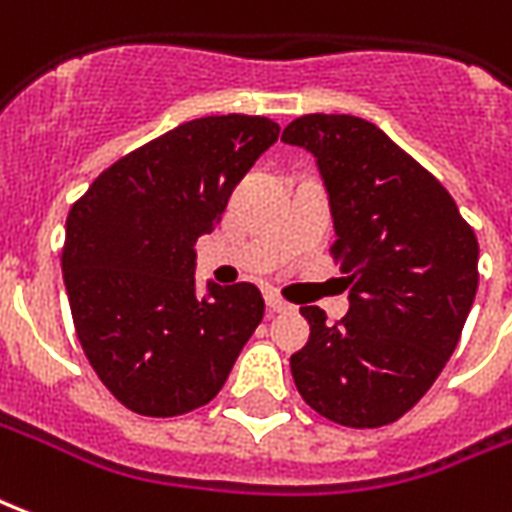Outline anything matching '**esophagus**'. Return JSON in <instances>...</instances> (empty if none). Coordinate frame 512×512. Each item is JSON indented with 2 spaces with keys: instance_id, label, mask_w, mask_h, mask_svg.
Returning a JSON list of instances; mask_svg holds the SVG:
<instances>
[{
  "instance_id": "esophagus-1",
  "label": "esophagus",
  "mask_w": 512,
  "mask_h": 512,
  "mask_svg": "<svg viewBox=\"0 0 512 512\" xmlns=\"http://www.w3.org/2000/svg\"><path fill=\"white\" fill-rule=\"evenodd\" d=\"M266 306H268V312H274V314L287 312V309H290V304H287V301H282V298H279L276 293L266 295Z\"/></svg>"
}]
</instances>
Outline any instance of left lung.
Here are the masks:
<instances>
[{
  "label": "left lung",
  "instance_id": "left-lung-1",
  "mask_svg": "<svg viewBox=\"0 0 512 512\" xmlns=\"http://www.w3.org/2000/svg\"><path fill=\"white\" fill-rule=\"evenodd\" d=\"M282 140L317 160L350 287L339 323L301 306L312 333L290 358L295 388L323 418L377 429L412 410L456 350L478 293V238L448 189L372 121L309 113Z\"/></svg>",
  "mask_w": 512,
  "mask_h": 512
}]
</instances>
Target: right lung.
Masks as SVG:
<instances>
[{
  "mask_svg": "<svg viewBox=\"0 0 512 512\" xmlns=\"http://www.w3.org/2000/svg\"><path fill=\"white\" fill-rule=\"evenodd\" d=\"M276 138L266 116L192 119L102 170L70 208L62 271L75 333L127 410L173 418L208 404L263 320L249 282L195 293V241Z\"/></svg>",
  "mask_w": 512,
  "mask_h": 512,
  "instance_id": "add662e5",
  "label": "right lung"
}]
</instances>
